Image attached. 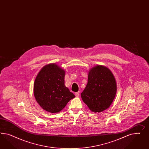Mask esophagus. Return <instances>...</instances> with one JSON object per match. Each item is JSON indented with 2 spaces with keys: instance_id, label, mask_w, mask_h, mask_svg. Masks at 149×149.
<instances>
[{
  "instance_id": "1",
  "label": "esophagus",
  "mask_w": 149,
  "mask_h": 149,
  "mask_svg": "<svg viewBox=\"0 0 149 149\" xmlns=\"http://www.w3.org/2000/svg\"><path fill=\"white\" fill-rule=\"evenodd\" d=\"M75 95L77 97H79L80 96V92H77L75 93Z\"/></svg>"
}]
</instances>
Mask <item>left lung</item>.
Here are the masks:
<instances>
[{"instance_id": "obj_1", "label": "left lung", "mask_w": 149, "mask_h": 149, "mask_svg": "<svg viewBox=\"0 0 149 149\" xmlns=\"http://www.w3.org/2000/svg\"><path fill=\"white\" fill-rule=\"evenodd\" d=\"M117 92V84L111 71L104 65L91 68L88 82L81 93L83 102L94 113L102 112L113 103Z\"/></svg>"}]
</instances>
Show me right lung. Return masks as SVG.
<instances>
[{"instance_id":"right-lung-1","label":"right lung","mask_w":149,"mask_h":149,"mask_svg":"<svg viewBox=\"0 0 149 149\" xmlns=\"http://www.w3.org/2000/svg\"><path fill=\"white\" fill-rule=\"evenodd\" d=\"M65 70L56 63L41 69L34 83V95L36 102L49 113L61 111L70 100L75 97L64 85Z\"/></svg>"}]
</instances>
